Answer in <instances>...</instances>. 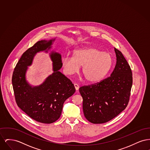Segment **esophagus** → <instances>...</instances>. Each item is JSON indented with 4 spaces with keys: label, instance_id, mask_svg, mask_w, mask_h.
I'll return each instance as SVG.
<instances>
[{
    "label": "esophagus",
    "instance_id": "obj_1",
    "mask_svg": "<svg viewBox=\"0 0 150 150\" xmlns=\"http://www.w3.org/2000/svg\"><path fill=\"white\" fill-rule=\"evenodd\" d=\"M74 86H75V89H76V91H78L79 89V86L78 84L75 83V84H74Z\"/></svg>",
    "mask_w": 150,
    "mask_h": 150
}]
</instances>
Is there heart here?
Returning <instances> with one entry per match:
<instances>
[{
  "label": "heart",
  "mask_w": 150,
  "mask_h": 150,
  "mask_svg": "<svg viewBox=\"0 0 150 150\" xmlns=\"http://www.w3.org/2000/svg\"><path fill=\"white\" fill-rule=\"evenodd\" d=\"M112 64L111 54L93 47L74 50L72 57L64 56L62 58L66 75L76 74L82 66V73L86 80L91 83L100 81L110 70Z\"/></svg>",
  "instance_id": "obj_1"
}]
</instances>
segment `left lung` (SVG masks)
Listing matches in <instances>:
<instances>
[{"mask_svg":"<svg viewBox=\"0 0 150 150\" xmlns=\"http://www.w3.org/2000/svg\"><path fill=\"white\" fill-rule=\"evenodd\" d=\"M114 50L116 64L110 76L79 88L84 116L93 124L112 120L125 110L129 101L132 72L121 52L116 48Z\"/></svg>","mask_w":150,"mask_h":150,"instance_id":"left-lung-1","label":"left lung"}]
</instances>
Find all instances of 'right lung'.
Masks as SVG:
<instances>
[{
	"mask_svg": "<svg viewBox=\"0 0 150 150\" xmlns=\"http://www.w3.org/2000/svg\"><path fill=\"white\" fill-rule=\"evenodd\" d=\"M54 40L39 41L26 50L16 66L12 79L17 106L31 119L44 124L54 122L59 118L64 101L75 92L71 80L59 71L62 66L61 56L56 52L50 54L54 72L42 84L32 87L26 81L28 66L32 64L36 53L47 52Z\"/></svg>",
	"mask_w": 150,
	"mask_h": 150,
	"instance_id": "add662e5",
	"label": "right lung"
}]
</instances>
